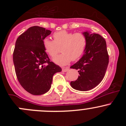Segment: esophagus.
<instances>
[{
	"label": "esophagus",
	"instance_id": "esophagus-1",
	"mask_svg": "<svg viewBox=\"0 0 126 126\" xmlns=\"http://www.w3.org/2000/svg\"><path fill=\"white\" fill-rule=\"evenodd\" d=\"M69 67H64V68H62V71H63V72H66V71H69Z\"/></svg>",
	"mask_w": 126,
	"mask_h": 126
}]
</instances>
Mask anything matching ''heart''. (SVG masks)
I'll return each mask as SVG.
<instances>
[{
  "instance_id": "b5f03b06",
  "label": "heart",
  "mask_w": 126,
  "mask_h": 126,
  "mask_svg": "<svg viewBox=\"0 0 126 126\" xmlns=\"http://www.w3.org/2000/svg\"><path fill=\"white\" fill-rule=\"evenodd\" d=\"M54 41L49 38L43 40L46 52L54 57L60 51L62 53L53 59L55 63L61 65L68 64L71 60L76 61L81 57L87 46V39L82 33H74L66 30L57 32L53 34Z\"/></svg>"
}]
</instances>
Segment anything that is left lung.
<instances>
[{
  "mask_svg": "<svg viewBox=\"0 0 126 126\" xmlns=\"http://www.w3.org/2000/svg\"><path fill=\"white\" fill-rule=\"evenodd\" d=\"M87 46L82 58L71 66L78 69L80 76L71 86L79 91H88L98 85L105 76L109 62L105 39L97 33L85 32Z\"/></svg>",
  "mask_w": 126,
  "mask_h": 126,
  "instance_id": "obj_1",
  "label": "left lung"
}]
</instances>
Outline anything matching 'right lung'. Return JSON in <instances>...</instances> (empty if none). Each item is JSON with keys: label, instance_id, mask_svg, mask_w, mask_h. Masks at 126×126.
I'll return each mask as SVG.
<instances>
[{"label": "right lung", "instance_id": "1", "mask_svg": "<svg viewBox=\"0 0 126 126\" xmlns=\"http://www.w3.org/2000/svg\"><path fill=\"white\" fill-rule=\"evenodd\" d=\"M51 31L39 26L29 28L16 41L13 63L21 85L33 95H41L50 90L53 76L62 68L50 62L43 40Z\"/></svg>", "mask_w": 126, "mask_h": 126}]
</instances>
